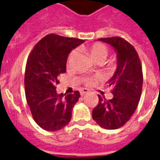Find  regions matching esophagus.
Instances as JSON below:
<instances>
[{
    "instance_id": "1",
    "label": "esophagus",
    "mask_w": 160,
    "mask_h": 160,
    "mask_svg": "<svg viewBox=\"0 0 160 160\" xmlns=\"http://www.w3.org/2000/svg\"><path fill=\"white\" fill-rule=\"evenodd\" d=\"M89 92V91H88V89H86V88H84V89H82L81 91H80V93H81L82 96H84L85 94H87V93Z\"/></svg>"
}]
</instances>
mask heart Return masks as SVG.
<instances>
[{
    "instance_id": "1",
    "label": "heart",
    "mask_w": 160,
    "mask_h": 160,
    "mask_svg": "<svg viewBox=\"0 0 160 160\" xmlns=\"http://www.w3.org/2000/svg\"><path fill=\"white\" fill-rule=\"evenodd\" d=\"M108 52L109 51H108V48H107V46L103 44H100V43H96V44H93L90 48V54L92 56V58L95 60V61H97L98 59H106L107 55H108ZM75 53H76V51L75 50H72L69 53L68 58V62H69L72 60V58H73V56L75 55ZM99 78H100L99 76L90 77V78H84V82L88 85H91V84H92L94 82V81H96L97 79Z\"/></svg>"
}]
</instances>
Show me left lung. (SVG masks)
<instances>
[{
	"label": "left lung",
	"mask_w": 160,
	"mask_h": 160,
	"mask_svg": "<svg viewBox=\"0 0 160 160\" xmlns=\"http://www.w3.org/2000/svg\"><path fill=\"white\" fill-rule=\"evenodd\" d=\"M98 40L114 48L117 67L108 82L113 98L106 100L98 95L99 102L93 109L92 118L102 128L116 130L123 126L137 108L142 92V66L136 50L126 39L111 37Z\"/></svg>",
	"instance_id": "1"
}]
</instances>
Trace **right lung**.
I'll return each mask as SVG.
<instances>
[{"instance_id": "obj_1", "label": "right lung", "mask_w": 160, "mask_h": 160, "mask_svg": "<svg viewBox=\"0 0 160 160\" xmlns=\"http://www.w3.org/2000/svg\"><path fill=\"white\" fill-rule=\"evenodd\" d=\"M84 40L50 34L39 40L28 57L25 74V97L34 121L42 129L56 131L71 121L80 93L58 94L60 74L66 72L68 54Z\"/></svg>"}]
</instances>
